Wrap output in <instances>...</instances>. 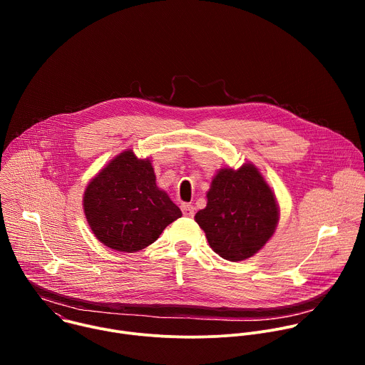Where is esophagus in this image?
I'll return each mask as SVG.
<instances>
[{"mask_svg": "<svg viewBox=\"0 0 365 365\" xmlns=\"http://www.w3.org/2000/svg\"><path fill=\"white\" fill-rule=\"evenodd\" d=\"M180 210H182L183 215L187 217V218H192L195 215V207L190 203H182L180 205Z\"/></svg>", "mask_w": 365, "mask_h": 365, "instance_id": "esophagus-1", "label": "esophagus"}]
</instances>
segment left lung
<instances>
[{
  "label": "left lung",
  "mask_w": 365,
  "mask_h": 365,
  "mask_svg": "<svg viewBox=\"0 0 365 365\" xmlns=\"http://www.w3.org/2000/svg\"><path fill=\"white\" fill-rule=\"evenodd\" d=\"M206 197V207L195 215V221L222 258L241 262L273 235L279 221L274 193L252 165L222 169Z\"/></svg>",
  "instance_id": "left-lung-1"
}]
</instances>
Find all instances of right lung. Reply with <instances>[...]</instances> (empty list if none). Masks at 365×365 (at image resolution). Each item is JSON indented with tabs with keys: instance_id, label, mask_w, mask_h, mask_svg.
Masks as SVG:
<instances>
[{
	"instance_id": "add662e5",
	"label": "right lung",
	"mask_w": 365,
	"mask_h": 365,
	"mask_svg": "<svg viewBox=\"0 0 365 365\" xmlns=\"http://www.w3.org/2000/svg\"><path fill=\"white\" fill-rule=\"evenodd\" d=\"M83 211L95 237L121 252L145 248L182 217L155 185L150 160L137 159L131 150L117 155L91 180Z\"/></svg>"
}]
</instances>
